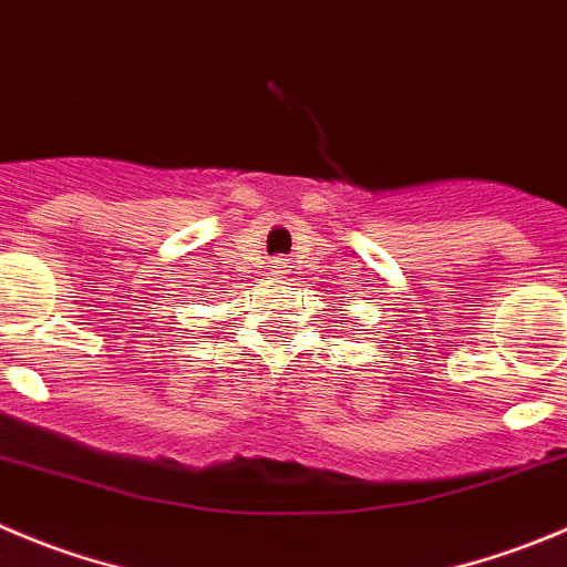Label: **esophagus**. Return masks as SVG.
Masks as SVG:
<instances>
[{"mask_svg": "<svg viewBox=\"0 0 567 567\" xmlns=\"http://www.w3.org/2000/svg\"><path fill=\"white\" fill-rule=\"evenodd\" d=\"M269 272L287 275L289 272V258H272V264H269Z\"/></svg>", "mask_w": 567, "mask_h": 567, "instance_id": "obj_1", "label": "esophagus"}]
</instances>
